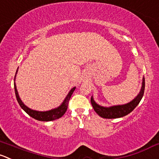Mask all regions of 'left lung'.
Segmentation results:
<instances>
[{
	"instance_id": "left-lung-1",
	"label": "left lung",
	"mask_w": 159,
	"mask_h": 159,
	"mask_svg": "<svg viewBox=\"0 0 159 159\" xmlns=\"http://www.w3.org/2000/svg\"><path fill=\"white\" fill-rule=\"evenodd\" d=\"M144 86H145V82H144V78H143L142 86H141L139 94L131 102L127 103V104L104 107V106H101L97 104L92 96L91 98V103H92V107H93L95 112L102 118L115 119L123 117L131 112L135 109V107L139 104L143 95H144Z\"/></svg>"
}]
</instances>
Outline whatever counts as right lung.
Listing matches in <instances>:
<instances>
[{
    "instance_id": "1",
    "label": "right lung",
    "mask_w": 159,
    "mask_h": 159,
    "mask_svg": "<svg viewBox=\"0 0 159 159\" xmlns=\"http://www.w3.org/2000/svg\"><path fill=\"white\" fill-rule=\"evenodd\" d=\"M17 71H18V70H17ZM17 71H16V74H17ZM14 86H15V95H16L17 101H18V104L20 105L21 109H22L26 113L29 114L31 117H32V118L35 119V120L39 121H51V120H57V119L61 118V117L65 113L66 111H67V106H68L69 100H70V97H71L72 94H73L74 91H75V87H74L73 89H70L69 93L67 94L66 98H64L62 104H61L60 106H58L57 108L51 109V110L45 111V112H40V111L33 110V109H29V107H27V106L22 102V101H21V98H20L19 95H18L15 83H14Z\"/></svg>"
}]
</instances>
